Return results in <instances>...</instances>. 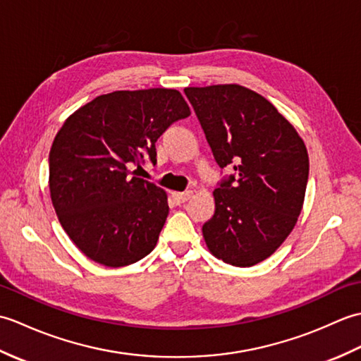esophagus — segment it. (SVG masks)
Listing matches in <instances>:
<instances>
[{
    "instance_id": "obj_1",
    "label": "esophagus",
    "mask_w": 361,
    "mask_h": 361,
    "mask_svg": "<svg viewBox=\"0 0 361 361\" xmlns=\"http://www.w3.org/2000/svg\"><path fill=\"white\" fill-rule=\"evenodd\" d=\"M171 195L176 203H185L190 197H192V192H190V190H186V192H172Z\"/></svg>"
}]
</instances>
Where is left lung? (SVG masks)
Returning <instances> with one entry per match:
<instances>
[{
  "mask_svg": "<svg viewBox=\"0 0 361 361\" xmlns=\"http://www.w3.org/2000/svg\"><path fill=\"white\" fill-rule=\"evenodd\" d=\"M214 158L229 176L214 190L216 212L203 225L209 252L234 267L270 257L301 214L309 153L296 128L256 91L237 83L188 87Z\"/></svg>",
  "mask_w": 361,
  "mask_h": 361,
  "instance_id": "8db88e82",
  "label": "left lung"
}]
</instances>
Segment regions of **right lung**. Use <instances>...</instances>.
<instances>
[{"mask_svg":"<svg viewBox=\"0 0 361 361\" xmlns=\"http://www.w3.org/2000/svg\"><path fill=\"white\" fill-rule=\"evenodd\" d=\"M190 109L180 91L149 88L97 96L66 118L49 152V192L60 225L83 255L126 267L155 248L167 194L130 166L157 161L155 142Z\"/></svg>","mask_w":361,"mask_h":361,"instance_id":"1","label":"right lung"}]
</instances>
